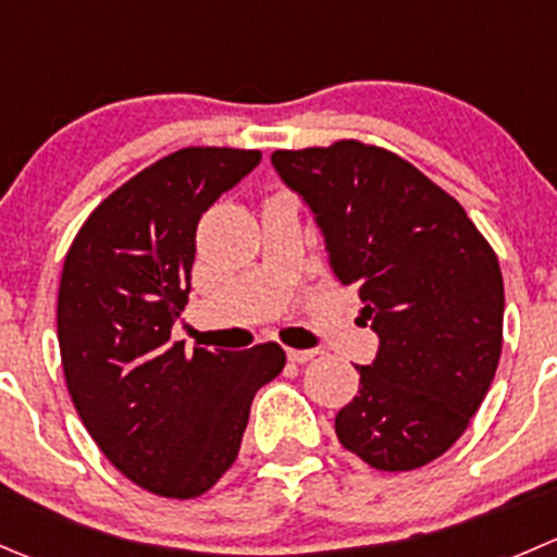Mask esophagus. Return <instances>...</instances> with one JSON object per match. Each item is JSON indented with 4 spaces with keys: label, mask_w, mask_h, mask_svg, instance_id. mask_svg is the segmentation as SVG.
I'll return each instance as SVG.
<instances>
[{
    "label": "esophagus",
    "mask_w": 557,
    "mask_h": 557,
    "mask_svg": "<svg viewBox=\"0 0 557 557\" xmlns=\"http://www.w3.org/2000/svg\"><path fill=\"white\" fill-rule=\"evenodd\" d=\"M285 356H288V361H294V364H305V361H310L312 356H318V350L315 348H307V350L288 348L285 350Z\"/></svg>",
    "instance_id": "esophagus-1"
}]
</instances>
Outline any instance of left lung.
Instances as JSON below:
<instances>
[{"instance_id":"left-lung-1","label":"left lung","mask_w":557,"mask_h":557,"mask_svg":"<svg viewBox=\"0 0 557 557\" xmlns=\"http://www.w3.org/2000/svg\"><path fill=\"white\" fill-rule=\"evenodd\" d=\"M337 283L359 288L377 354L334 419L377 471H413L462 433L498 370L504 277L466 209L397 154L359 141L274 152Z\"/></svg>"}]
</instances>
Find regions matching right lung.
I'll return each mask as SVG.
<instances>
[{"mask_svg": "<svg viewBox=\"0 0 557 557\" xmlns=\"http://www.w3.org/2000/svg\"><path fill=\"white\" fill-rule=\"evenodd\" d=\"M258 163L256 149H180L111 193L64 258L57 339L75 410L129 482L165 498L234 466L252 397L285 367L277 343L187 356L171 339L198 220Z\"/></svg>", "mask_w": 557, "mask_h": 557, "instance_id": "add662e5", "label": "right lung"}]
</instances>
